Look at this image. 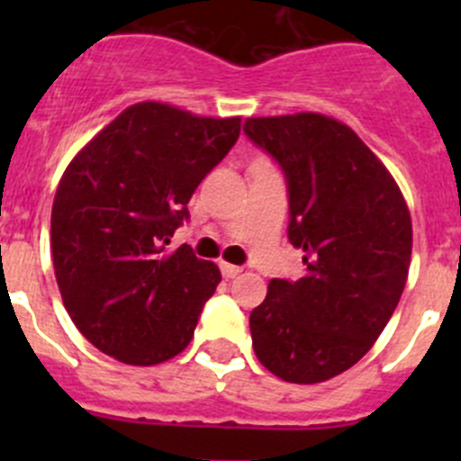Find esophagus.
I'll return each instance as SVG.
<instances>
[{
  "mask_svg": "<svg viewBox=\"0 0 461 461\" xmlns=\"http://www.w3.org/2000/svg\"><path fill=\"white\" fill-rule=\"evenodd\" d=\"M221 272H222V276H225V278H234V276H239V274L243 272V269H240L239 265L221 263Z\"/></svg>",
  "mask_w": 461,
  "mask_h": 461,
  "instance_id": "34e87169",
  "label": "esophagus"
}]
</instances>
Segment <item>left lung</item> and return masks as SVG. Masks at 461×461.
Returning <instances> with one entry per match:
<instances>
[{
	"label": "left lung",
	"mask_w": 461,
	"mask_h": 461,
	"mask_svg": "<svg viewBox=\"0 0 461 461\" xmlns=\"http://www.w3.org/2000/svg\"><path fill=\"white\" fill-rule=\"evenodd\" d=\"M243 131L285 176L287 239L308 267L299 281H269L249 314L254 352L283 381L319 384L352 368L393 317L411 265V212L379 158L337 120L248 118Z\"/></svg>",
	"instance_id": "1"
}]
</instances>
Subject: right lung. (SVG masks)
I'll list each match as a JSON object with an SVG mask.
<instances>
[{"instance_id":"add662e5","label":"right lung","mask_w":461,"mask_h":461,"mask_svg":"<svg viewBox=\"0 0 461 461\" xmlns=\"http://www.w3.org/2000/svg\"><path fill=\"white\" fill-rule=\"evenodd\" d=\"M239 133L240 118L140 102L67 167L50 213L55 278L68 317L100 352L156 366L189 346L221 272L189 245L171 254L165 245Z\"/></svg>"}]
</instances>
